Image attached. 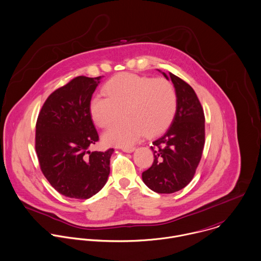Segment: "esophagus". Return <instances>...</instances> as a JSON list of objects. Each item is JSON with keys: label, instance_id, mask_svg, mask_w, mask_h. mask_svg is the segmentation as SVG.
<instances>
[{"label": "esophagus", "instance_id": "1", "mask_svg": "<svg viewBox=\"0 0 261 261\" xmlns=\"http://www.w3.org/2000/svg\"><path fill=\"white\" fill-rule=\"evenodd\" d=\"M124 152H133L135 150V147L133 146H129V147H122L121 148Z\"/></svg>", "mask_w": 261, "mask_h": 261}]
</instances>
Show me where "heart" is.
<instances>
[{
  "instance_id": "heart-1",
  "label": "heart",
  "mask_w": 261,
  "mask_h": 261,
  "mask_svg": "<svg viewBox=\"0 0 261 261\" xmlns=\"http://www.w3.org/2000/svg\"><path fill=\"white\" fill-rule=\"evenodd\" d=\"M107 96L95 95L90 102L92 120L100 128L118 122L124 112L125 120L107 131V144L129 146L145 132L152 136L172 123L178 105L173 83L166 78H153L121 73L103 85Z\"/></svg>"
}]
</instances>
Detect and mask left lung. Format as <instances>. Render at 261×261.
<instances>
[{
  "label": "left lung",
  "mask_w": 261,
  "mask_h": 261,
  "mask_svg": "<svg viewBox=\"0 0 261 261\" xmlns=\"http://www.w3.org/2000/svg\"><path fill=\"white\" fill-rule=\"evenodd\" d=\"M162 73L174 84L177 111L170 128L152 141L154 160L142 180L152 191L170 194L186 187L195 174L204 146L205 119L193 88L172 73Z\"/></svg>",
  "instance_id": "obj_1"
}]
</instances>
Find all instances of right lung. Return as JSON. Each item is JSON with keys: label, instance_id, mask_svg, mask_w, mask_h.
I'll return each instance as SVG.
<instances>
[{"label": "right lung", "instance_id": "1", "mask_svg": "<svg viewBox=\"0 0 261 261\" xmlns=\"http://www.w3.org/2000/svg\"><path fill=\"white\" fill-rule=\"evenodd\" d=\"M101 78H74L47 97L37 118L35 150L41 172L60 194L69 198L92 197L110 175L114 149L89 150L98 140L90 100Z\"/></svg>", "mask_w": 261, "mask_h": 261}]
</instances>
